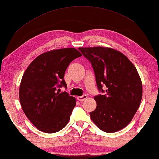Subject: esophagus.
Segmentation results:
<instances>
[{
	"mask_svg": "<svg viewBox=\"0 0 159 159\" xmlns=\"http://www.w3.org/2000/svg\"><path fill=\"white\" fill-rule=\"evenodd\" d=\"M87 98H88V96H87V95L84 94V95H83V96H78L77 100L80 101V102H83V101L85 100Z\"/></svg>",
	"mask_w": 159,
	"mask_h": 159,
	"instance_id": "esophagus-1",
	"label": "esophagus"
}]
</instances>
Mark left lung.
<instances>
[{
  "instance_id": "obj_1",
  "label": "left lung",
  "mask_w": 159,
  "mask_h": 159,
  "mask_svg": "<svg viewBox=\"0 0 159 159\" xmlns=\"http://www.w3.org/2000/svg\"><path fill=\"white\" fill-rule=\"evenodd\" d=\"M91 63L98 91L90 118L101 130L112 133L125 128L139 108L143 84L133 63L119 51L102 47H80ZM104 87V91L102 88Z\"/></svg>"
}]
</instances>
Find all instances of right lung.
Masks as SVG:
<instances>
[{"label":"right lung","mask_w":159,"mask_h":159,"mask_svg":"<svg viewBox=\"0 0 159 159\" xmlns=\"http://www.w3.org/2000/svg\"><path fill=\"white\" fill-rule=\"evenodd\" d=\"M82 56L75 48L55 49L43 53L28 66L20 86V101L26 117L37 129L52 134L67 125L75 97L59 88L67 85L64 77L67 67Z\"/></svg>","instance_id":"obj_1"}]
</instances>
